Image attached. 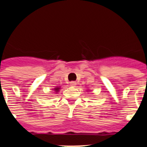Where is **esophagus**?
Returning a JSON list of instances; mask_svg holds the SVG:
<instances>
[{
  "label": "esophagus",
  "instance_id": "1",
  "mask_svg": "<svg viewBox=\"0 0 147 147\" xmlns=\"http://www.w3.org/2000/svg\"><path fill=\"white\" fill-rule=\"evenodd\" d=\"M70 86H71V87H75V86H76V82H70Z\"/></svg>",
  "mask_w": 147,
  "mask_h": 147
}]
</instances>
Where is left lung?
<instances>
[{
    "mask_svg": "<svg viewBox=\"0 0 147 147\" xmlns=\"http://www.w3.org/2000/svg\"><path fill=\"white\" fill-rule=\"evenodd\" d=\"M88 91H89V90H88Z\"/></svg>",
    "mask_w": 147,
    "mask_h": 147,
    "instance_id": "left-lung-1",
    "label": "left lung"
}]
</instances>
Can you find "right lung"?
Segmentation results:
<instances>
[{
	"mask_svg": "<svg viewBox=\"0 0 147 147\" xmlns=\"http://www.w3.org/2000/svg\"><path fill=\"white\" fill-rule=\"evenodd\" d=\"M60 89H61V88H60V86H56V88H54L52 89V90H53V91H54V92L56 94V93H58Z\"/></svg>",
	"mask_w": 147,
	"mask_h": 147,
	"instance_id": "1",
	"label": "right lung"
}]
</instances>
